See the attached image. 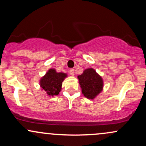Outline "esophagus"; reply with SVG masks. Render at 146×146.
Instances as JSON below:
<instances>
[{
  "mask_svg": "<svg viewBox=\"0 0 146 146\" xmlns=\"http://www.w3.org/2000/svg\"><path fill=\"white\" fill-rule=\"evenodd\" d=\"M69 74L72 75V76H74L75 75V70L73 69V68H71V69L69 70Z\"/></svg>",
  "mask_w": 146,
  "mask_h": 146,
  "instance_id": "obj_1",
  "label": "esophagus"
}]
</instances>
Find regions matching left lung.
Masks as SVG:
<instances>
[{"label": "left lung", "instance_id": "8db88e82", "mask_svg": "<svg viewBox=\"0 0 146 146\" xmlns=\"http://www.w3.org/2000/svg\"><path fill=\"white\" fill-rule=\"evenodd\" d=\"M82 93L85 98L94 100L103 90L104 80L93 68L85 69L78 76Z\"/></svg>", "mask_w": 146, "mask_h": 146}]
</instances>
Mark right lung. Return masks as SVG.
<instances>
[{
  "instance_id": "obj_1",
  "label": "right lung",
  "mask_w": 146,
  "mask_h": 146,
  "mask_svg": "<svg viewBox=\"0 0 146 146\" xmlns=\"http://www.w3.org/2000/svg\"><path fill=\"white\" fill-rule=\"evenodd\" d=\"M68 75L62 72H57L55 68H50L40 80V86L49 97L58 95L62 90V82Z\"/></svg>"
}]
</instances>
